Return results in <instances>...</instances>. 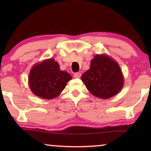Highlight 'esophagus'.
Masks as SVG:
<instances>
[{"label": "esophagus", "instance_id": "obj_1", "mask_svg": "<svg viewBox=\"0 0 151 151\" xmlns=\"http://www.w3.org/2000/svg\"><path fill=\"white\" fill-rule=\"evenodd\" d=\"M81 73H75V75H74V77L75 78H81Z\"/></svg>", "mask_w": 151, "mask_h": 151}]
</instances>
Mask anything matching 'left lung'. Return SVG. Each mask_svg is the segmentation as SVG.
Returning a JSON list of instances; mask_svg holds the SVG:
<instances>
[{"instance_id":"left-lung-1","label":"left lung","mask_w":151,"mask_h":151,"mask_svg":"<svg viewBox=\"0 0 151 151\" xmlns=\"http://www.w3.org/2000/svg\"><path fill=\"white\" fill-rule=\"evenodd\" d=\"M81 79L93 95L103 99L118 94L124 83L119 64L106 55L94 56L90 68L82 75Z\"/></svg>"}]
</instances>
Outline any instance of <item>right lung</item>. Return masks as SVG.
Returning a JSON list of instances; mask_svg holds the SVG:
<instances>
[{
	"mask_svg": "<svg viewBox=\"0 0 151 151\" xmlns=\"http://www.w3.org/2000/svg\"><path fill=\"white\" fill-rule=\"evenodd\" d=\"M59 64L54 58L35 65L30 70L29 85L32 93L45 99L57 97L72 79L69 74L60 70Z\"/></svg>",
	"mask_w": 151,
	"mask_h": 151,
	"instance_id": "add662e5",
	"label": "right lung"
}]
</instances>
